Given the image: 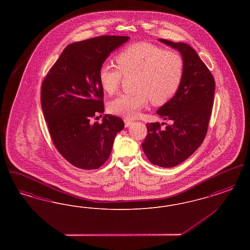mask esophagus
<instances>
[{
	"label": "esophagus",
	"mask_w": 250,
	"mask_h": 250,
	"mask_svg": "<svg viewBox=\"0 0 250 250\" xmlns=\"http://www.w3.org/2000/svg\"><path fill=\"white\" fill-rule=\"evenodd\" d=\"M124 122H125V127H129L131 125L133 124V121H132V120L125 119L124 120Z\"/></svg>",
	"instance_id": "1"
}]
</instances>
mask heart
Returning a JSON list of instances; mask_svg holds the SVG:
<instances>
[{
  "label": "heart",
  "mask_w": 250,
  "mask_h": 250,
  "mask_svg": "<svg viewBox=\"0 0 250 250\" xmlns=\"http://www.w3.org/2000/svg\"><path fill=\"white\" fill-rule=\"evenodd\" d=\"M119 69L103 64L98 73L102 89L114 94L119 87L122 75H135L136 93L120 95L108 104V110L128 119L136 117L150 98L161 105L177 92L184 75V62L175 51L165 50L150 43L140 42L122 50L116 57Z\"/></svg>",
  "instance_id": "heart-1"
}]
</instances>
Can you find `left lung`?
<instances>
[{
    "label": "left lung",
    "mask_w": 250,
    "mask_h": 250,
    "mask_svg": "<svg viewBox=\"0 0 250 250\" xmlns=\"http://www.w3.org/2000/svg\"><path fill=\"white\" fill-rule=\"evenodd\" d=\"M158 41L178 50L184 62V75L175 95L156 111L171 124L165 128L157 122L147 124L148 134L142 146L150 162L171 167L188 159L206 136L214 104V81L190 46L166 39Z\"/></svg>",
    "instance_id": "1"
}]
</instances>
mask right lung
Returning a JSON list of instances; mask_svg holds the SVG:
<instances>
[{
    "mask_svg": "<svg viewBox=\"0 0 250 250\" xmlns=\"http://www.w3.org/2000/svg\"><path fill=\"white\" fill-rule=\"evenodd\" d=\"M128 40L129 36H103L72 43L43 82L41 106L51 140L73 166H102L116 135L125 127L123 120L110 114L101 124L90 120L104 112L99 69L108 55Z\"/></svg>",
    "mask_w": 250,
    "mask_h": 250,
    "instance_id": "1",
    "label": "right lung"
}]
</instances>
